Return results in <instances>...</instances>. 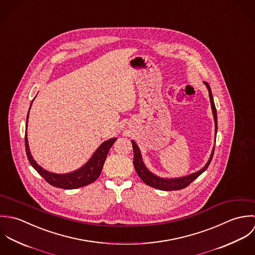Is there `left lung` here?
<instances>
[{"mask_svg":"<svg viewBox=\"0 0 255 255\" xmlns=\"http://www.w3.org/2000/svg\"><path fill=\"white\" fill-rule=\"evenodd\" d=\"M204 84L206 85L208 92H209V97H210V102H211V107H212V112H213V116H214V121H215V133L217 134V129H218V120H217V111H216V106L214 103L213 100V96H212V92H211V88L209 86L208 83L204 82ZM216 136V135H215ZM132 145H133V151H134V167L135 170L137 171L138 175L140 176V178L149 186L159 189V190H165V191H171V190H180L183 189L185 187H187L193 180H195L201 173H203L204 171L207 169V167L209 166L212 158H213V154L215 151V146L213 148L212 153L210 155V158L208 160V162L205 164L202 169L198 170L197 172H194L192 174H189L187 176H183V177H177V178H161L158 177L156 175H154L152 173L145 165V163L143 162V158L141 155V152L139 147L137 146V144L132 141Z\"/></svg>","mask_w":255,"mask_h":255,"instance_id":"8db88e82","label":"left lung"}]
</instances>
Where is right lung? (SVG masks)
Listing matches in <instances>:
<instances>
[{
	"instance_id": "right-lung-1",
	"label": "right lung",
	"mask_w": 255,
	"mask_h": 255,
	"mask_svg": "<svg viewBox=\"0 0 255 255\" xmlns=\"http://www.w3.org/2000/svg\"><path fill=\"white\" fill-rule=\"evenodd\" d=\"M34 100V99H33ZM32 104V102H31ZM30 104V107H31ZM30 109V108H29ZM28 114L26 117V125L25 128H27V120H28ZM116 141V138H112L110 140H107L103 142L102 145L98 148V150L92 155V157L89 159V161L83 165L81 168L69 172V173H64V174H58V173H53L50 171H47L46 169L42 168L37 162L33 159L29 147H28V142H27V135H26V129H25V152L27 154V158L32 165V167L54 187L58 188H63V189H76L79 187H83L86 185H89L93 183L95 180L99 178L101 175L102 167L104 164V161L106 159L107 153L109 152L111 146L113 143Z\"/></svg>"
}]
</instances>
